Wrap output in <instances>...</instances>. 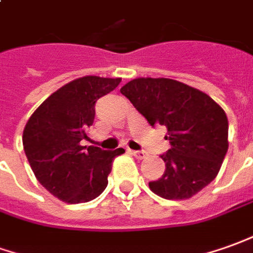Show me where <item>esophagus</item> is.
<instances>
[{
    "instance_id": "1",
    "label": "esophagus",
    "mask_w": 253,
    "mask_h": 253,
    "mask_svg": "<svg viewBox=\"0 0 253 253\" xmlns=\"http://www.w3.org/2000/svg\"><path fill=\"white\" fill-rule=\"evenodd\" d=\"M132 156L137 158V160H144L146 156H147V153L146 151H132Z\"/></svg>"
}]
</instances>
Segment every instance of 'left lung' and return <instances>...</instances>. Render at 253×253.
I'll use <instances>...</instances> for the list:
<instances>
[{"instance_id":"1","label":"left lung","mask_w":253,"mask_h":253,"mask_svg":"<svg viewBox=\"0 0 253 253\" xmlns=\"http://www.w3.org/2000/svg\"><path fill=\"white\" fill-rule=\"evenodd\" d=\"M121 93L150 125L168 128L165 173L149 187L167 200H189L219 173L229 149L224 110L200 89L170 78H135Z\"/></svg>"}]
</instances>
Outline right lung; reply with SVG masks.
<instances>
[{
  "instance_id": "right-lung-1",
  "label": "right lung",
  "mask_w": 253,
  "mask_h": 253,
  "mask_svg": "<svg viewBox=\"0 0 253 253\" xmlns=\"http://www.w3.org/2000/svg\"><path fill=\"white\" fill-rule=\"evenodd\" d=\"M121 78L85 76L59 88L38 106L23 130V149L37 180L63 203H88L107 187L113 160L125 153L89 146L86 130L99 97L116 89Z\"/></svg>"
}]
</instances>
